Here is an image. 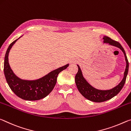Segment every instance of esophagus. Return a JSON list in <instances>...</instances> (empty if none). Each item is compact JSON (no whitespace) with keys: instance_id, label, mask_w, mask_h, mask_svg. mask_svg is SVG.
Wrapping results in <instances>:
<instances>
[{"instance_id":"esophagus-1","label":"esophagus","mask_w":131,"mask_h":131,"mask_svg":"<svg viewBox=\"0 0 131 131\" xmlns=\"http://www.w3.org/2000/svg\"><path fill=\"white\" fill-rule=\"evenodd\" d=\"M77 63V60H72L70 61L71 64H76Z\"/></svg>"}]
</instances>
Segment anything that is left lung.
<instances>
[{"mask_svg": "<svg viewBox=\"0 0 131 131\" xmlns=\"http://www.w3.org/2000/svg\"><path fill=\"white\" fill-rule=\"evenodd\" d=\"M103 39L104 43H108L109 45H111L112 46L117 47V48H119L123 51L124 56H125L126 66L125 72H124V78L123 80L121 81V82L117 86H116L113 88V89L103 91V90L97 89L95 88H93V86H92L86 81L85 79L83 78L80 66L77 65L78 67V71L75 75V80L77 87L78 88L79 92H80L81 95L83 97H85L87 99L92 102L97 103L105 102L106 100L111 99V98H113L115 96H116L121 91V90L123 88L125 83L126 76H127L128 72V68H129V63H128L127 57L126 56L125 51L124 50L123 46L121 45V44L119 42L111 39V38L108 37V36H104Z\"/></svg>", "mask_w": 131, "mask_h": 131, "instance_id": "obj_1", "label": "left lung"}]
</instances>
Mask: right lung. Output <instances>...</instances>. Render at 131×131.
<instances>
[{"mask_svg":"<svg viewBox=\"0 0 131 131\" xmlns=\"http://www.w3.org/2000/svg\"><path fill=\"white\" fill-rule=\"evenodd\" d=\"M19 38L13 42L6 51L4 61V74L6 81L12 91L22 99L25 100L42 99L52 91L56 83L57 75L62 71L66 69L69 64H67L53 70L38 80L32 81L21 80L14 74L11 69L8 59L10 50Z\"/></svg>","mask_w":131,"mask_h":131,"instance_id":"add662e5","label":"right lung"}]
</instances>
